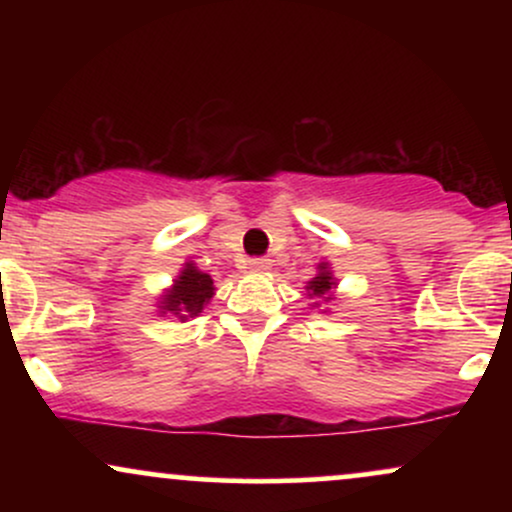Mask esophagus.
<instances>
[{"instance_id":"34e87169","label":"esophagus","mask_w":512,"mask_h":512,"mask_svg":"<svg viewBox=\"0 0 512 512\" xmlns=\"http://www.w3.org/2000/svg\"><path fill=\"white\" fill-rule=\"evenodd\" d=\"M269 264H272V262H269L267 257H252V260L248 262V269H250V272H267Z\"/></svg>"}]
</instances>
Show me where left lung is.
I'll return each mask as SVG.
<instances>
[{"label":"left lung","mask_w":512,"mask_h":512,"mask_svg":"<svg viewBox=\"0 0 512 512\" xmlns=\"http://www.w3.org/2000/svg\"><path fill=\"white\" fill-rule=\"evenodd\" d=\"M308 289L313 291V293H310V296H325V293L332 289V276H330V272H327L325 264H322V272H320V276H315V279L310 281Z\"/></svg>","instance_id":"1"}]
</instances>
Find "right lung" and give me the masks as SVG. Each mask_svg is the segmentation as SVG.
Here are the masks:
<instances>
[{
	"instance_id": "add662e5",
	"label": "right lung",
	"mask_w": 512,
	"mask_h": 512,
	"mask_svg": "<svg viewBox=\"0 0 512 512\" xmlns=\"http://www.w3.org/2000/svg\"><path fill=\"white\" fill-rule=\"evenodd\" d=\"M214 296V281L209 274L187 264L182 274L175 281V286L163 298V313L180 315L185 320L187 315L202 313L204 303Z\"/></svg>"
}]
</instances>
